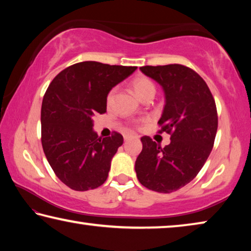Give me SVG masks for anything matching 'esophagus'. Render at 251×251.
<instances>
[{"mask_svg":"<svg viewBox=\"0 0 251 251\" xmlns=\"http://www.w3.org/2000/svg\"><path fill=\"white\" fill-rule=\"evenodd\" d=\"M136 136L135 135H129V134H127V135H125L124 136V139L125 141H129V139H133V138H135Z\"/></svg>","mask_w":251,"mask_h":251,"instance_id":"esophagus-1","label":"esophagus"}]
</instances>
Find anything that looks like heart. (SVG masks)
Wrapping results in <instances>:
<instances>
[{
	"label": "heart",
	"mask_w": 251,
	"mask_h": 251,
	"mask_svg": "<svg viewBox=\"0 0 251 251\" xmlns=\"http://www.w3.org/2000/svg\"><path fill=\"white\" fill-rule=\"evenodd\" d=\"M131 87H133L135 94L142 100L147 96L154 95L156 91L155 84L152 83V80L151 78L146 77V76H137V77H135L131 80ZM115 91V88H113V90H110L108 92L107 97H106V101H107L108 105L113 101Z\"/></svg>",
	"instance_id": "b5f03b06"
}]
</instances>
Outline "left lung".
Returning <instances> with one entry per match:
<instances>
[{
    "mask_svg": "<svg viewBox=\"0 0 251 251\" xmlns=\"http://www.w3.org/2000/svg\"><path fill=\"white\" fill-rule=\"evenodd\" d=\"M141 71L165 92L158 133L171 135V144L161 148L143 136L136 175L146 188L169 194L192 181L205 165L217 133V108L205 80L189 67L169 64L143 66Z\"/></svg>",
    "mask_w": 251,
    "mask_h": 251,
    "instance_id": "1",
    "label": "left lung"
}]
</instances>
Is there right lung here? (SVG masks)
I'll return each instance as SVG.
<instances>
[{
    "instance_id": "add662e5",
    "label": "right lung",
    "mask_w": 251,
    "mask_h": 251,
    "mask_svg": "<svg viewBox=\"0 0 251 251\" xmlns=\"http://www.w3.org/2000/svg\"><path fill=\"white\" fill-rule=\"evenodd\" d=\"M136 69L80 62L49 85L41 109L42 146L55 175L71 189L86 192L107 179L110 161L124 139L117 131L99 137L92 117L106 112L108 92Z\"/></svg>"
}]
</instances>
